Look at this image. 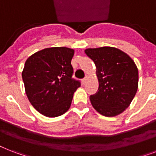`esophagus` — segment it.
I'll list each match as a JSON object with an SVG mask.
<instances>
[{"mask_svg":"<svg viewBox=\"0 0 156 156\" xmlns=\"http://www.w3.org/2000/svg\"><path fill=\"white\" fill-rule=\"evenodd\" d=\"M87 77H85V78H83V84H84V83H86V82H87Z\"/></svg>","mask_w":156,"mask_h":156,"instance_id":"esophagus-1","label":"esophagus"}]
</instances>
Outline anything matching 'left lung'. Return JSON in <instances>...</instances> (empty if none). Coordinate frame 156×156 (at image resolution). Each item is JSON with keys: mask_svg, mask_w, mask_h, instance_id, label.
<instances>
[{"mask_svg": "<svg viewBox=\"0 0 156 156\" xmlns=\"http://www.w3.org/2000/svg\"><path fill=\"white\" fill-rule=\"evenodd\" d=\"M85 53L94 61L99 80L98 91L90 96L93 108L105 116L121 114L138 90V70L134 61L112 47L87 48Z\"/></svg>", "mask_w": 156, "mask_h": 156, "instance_id": "8db88e82", "label": "left lung"}]
</instances>
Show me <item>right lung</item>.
Masks as SVG:
<instances>
[{
    "label": "right lung",
    "mask_w": 156,
    "mask_h": 156,
    "mask_svg": "<svg viewBox=\"0 0 156 156\" xmlns=\"http://www.w3.org/2000/svg\"><path fill=\"white\" fill-rule=\"evenodd\" d=\"M74 51L66 47L44 48L26 61L22 77L30 103L40 113L56 117L68 111L80 87L72 78Z\"/></svg>",
    "instance_id": "1"
}]
</instances>
